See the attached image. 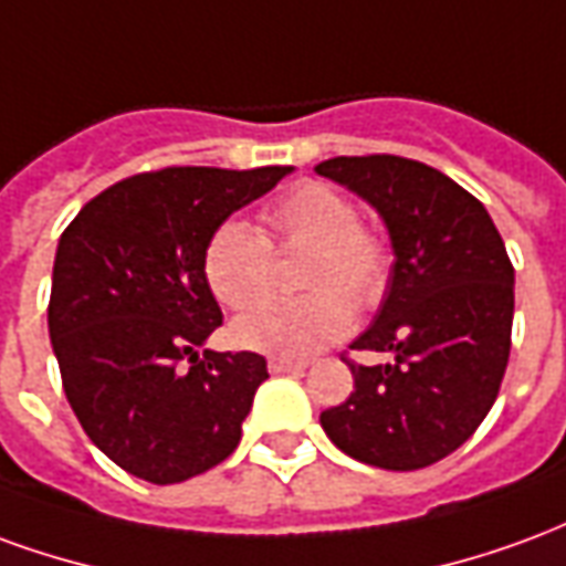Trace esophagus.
I'll list each match as a JSON object with an SVG mask.
<instances>
[{
	"label": "esophagus",
	"mask_w": 566,
	"mask_h": 566,
	"mask_svg": "<svg viewBox=\"0 0 566 566\" xmlns=\"http://www.w3.org/2000/svg\"><path fill=\"white\" fill-rule=\"evenodd\" d=\"M308 360H291V357H270V373H303Z\"/></svg>",
	"instance_id": "34e87169"
}]
</instances>
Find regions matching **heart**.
Returning a JSON list of instances; mask_svg holds the SVG:
<instances>
[{
    "mask_svg": "<svg viewBox=\"0 0 566 566\" xmlns=\"http://www.w3.org/2000/svg\"><path fill=\"white\" fill-rule=\"evenodd\" d=\"M263 233L242 221L214 227L202 248V275L221 306L242 312L274 281V254L312 250L303 297H276L233 324L242 348L308 357L352 331L355 307L379 306L391 284V245L360 223L355 199L324 181H303L260 211Z\"/></svg>",
    "mask_w": 566,
    "mask_h": 566,
    "instance_id": "1",
    "label": "heart"
}]
</instances>
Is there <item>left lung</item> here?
Instances as JSON below:
<instances>
[{
    "mask_svg": "<svg viewBox=\"0 0 566 566\" xmlns=\"http://www.w3.org/2000/svg\"><path fill=\"white\" fill-rule=\"evenodd\" d=\"M315 172L379 211L394 245L379 315L352 352L348 400L321 412L336 449L379 470H421L473 437L510 364L515 270L485 206L433 166L394 154L333 157Z\"/></svg>",
    "mask_w": 566,
    "mask_h": 566,
    "instance_id": "obj_1",
    "label": "left lung"
}]
</instances>
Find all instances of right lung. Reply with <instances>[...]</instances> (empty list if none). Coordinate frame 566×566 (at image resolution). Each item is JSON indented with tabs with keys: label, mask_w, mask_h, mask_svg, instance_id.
Wrapping results in <instances>:
<instances>
[{
	"label": "right lung",
	"mask_w": 566,
	"mask_h": 566,
	"mask_svg": "<svg viewBox=\"0 0 566 566\" xmlns=\"http://www.w3.org/2000/svg\"><path fill=\"white\" fill-rule=\"evenodd\" d=\"M291 166H166L105 187L69 223L48 331L63 391L93 446L154 485L227 461L266 357L197 348L221 327L202 248Z\"/></svg>",
	"instance_id": "1"
}]
</instances>
